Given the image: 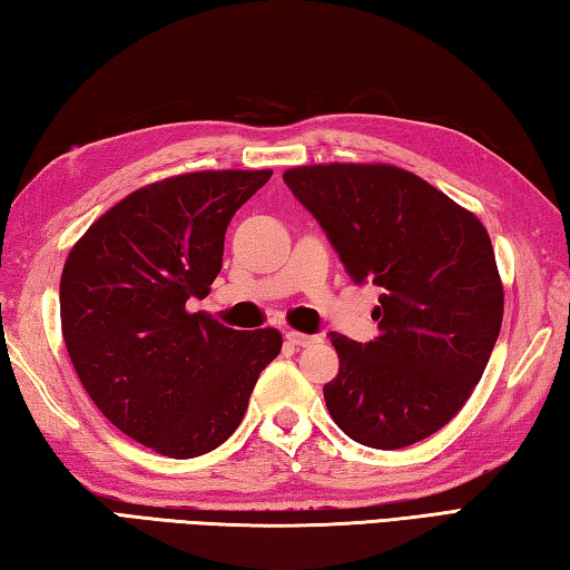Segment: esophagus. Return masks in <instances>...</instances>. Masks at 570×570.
Returning a JSON list of instances; mask_svg holds the SVG:
<instances>
[{
	"label": "esophagus",
	"mask_w": 570,
	"mask_h": 570,
	"mask_svg": "<svg viewBox=\"0 0 570 570\" xmlns=\"http://www.w3.org/2000/svg\"><path fill=\"white\" fill-rule=\"evenodd\" d=\"M285 340H287L293 347H309V345H315V342H317L315 335H303V332H295V330L285 332Z\"/></svg>",
	"instance_id": "1"
}]
</instances>
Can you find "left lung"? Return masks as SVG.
Listing matches in <instances>:
<instances>
[{
	"label": "left lung",
	"mask_w": 570,
	"mask_h": 570,
	"mask_svg": "<svg viewBox=\"0 0 570 570\" xmlns=\"http://www.w3.org/2000/svg\"><path fill=\"white\" fill-rule=\"evenodd\" d=\"M357 285L380 287V335L330 332L327 410L354 442L402 449L439 432L487 370L503 317L489 233L442 190L394 166L285 170Z\"/></svg>",
	"instance_id": "obj_1"
}]
</instances>
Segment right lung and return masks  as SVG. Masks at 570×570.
<instances>
[{"label":"right lung","instance_id":"1","mask_svg":"<svg viewBox=\"0 0 570 570\" xmlns=\"http://www.w3.org/2000/svg\"><path fill=\"white\" fill-rule=\"evenodd\" d=\"M273 170H203L116 203L61 273V330L83 390L114 426L154 452L220 446L248 410L281 332H240L203 313L230 218Z\"/></svg>","mask_w":570,"mask_h":570}]
</instances>
